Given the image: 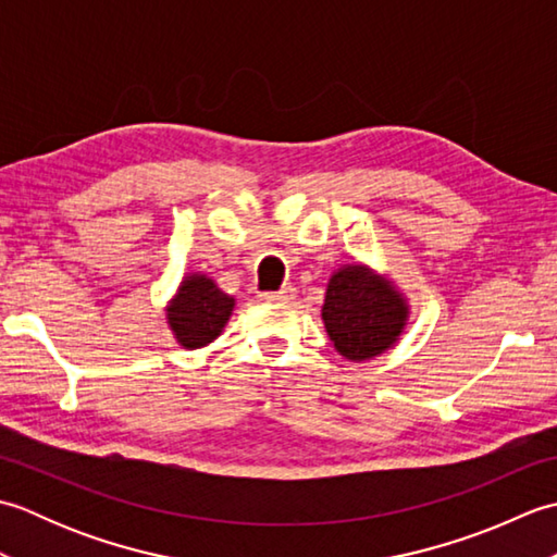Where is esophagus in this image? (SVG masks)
<instances>
[{"label": "esophagus", "instance_id": "1", "mask_svg": "<svg viewBox=\"0 0 557 557\" xmlns=\"http://www.w3.org/2000/svg\"><path fill=\"white\" fill-rule=\"evenodd\" d=\"M260 297H263L265 301L287 304V301H294V299H297V289H294L292 285H285V287L277 289V292H265V294H260Z\"/></svg>", "mask_w": 557, "mask_h": 557}]
</instances>
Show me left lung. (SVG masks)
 Listing matches in <instances>:
<instances>
[{
    "instance_id": "8db88e82",
    "label": "left lung",
    "mask_w": 557,
    "mask_h": 557,
    "mask_svg": "<svg viewBox=\"0 0 557 557\" xmlns=\"http://www.w3.org/2000/svg\"><path fill=\"white\" fill-rule=\"evenodd\" d=\"M409 315L405 292L371 265H339L327 280L321 318L347 361H369L393 349L405 335Z\"/></svg>"
}]
</instances>
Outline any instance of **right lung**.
Listing matches in <instances>:
<instances>
[{
	"label": "right lung",
	"instance_id": "right-lung-1",
	"mask_svg": "<svg viewBox=\"0 0 557 557\" xmlns=\"http://www.w3.org/2000/svg\"><path fill=\"white\" fill-rule=\"evenodd\" d=\"M234 306L232 294L222 292L206 272H186L174 297L164 306V321L176 345L203 349L224 333Z\"/></svg>",
	"mask_w": 557,
	"mask_h": 557
}]
</instances>
